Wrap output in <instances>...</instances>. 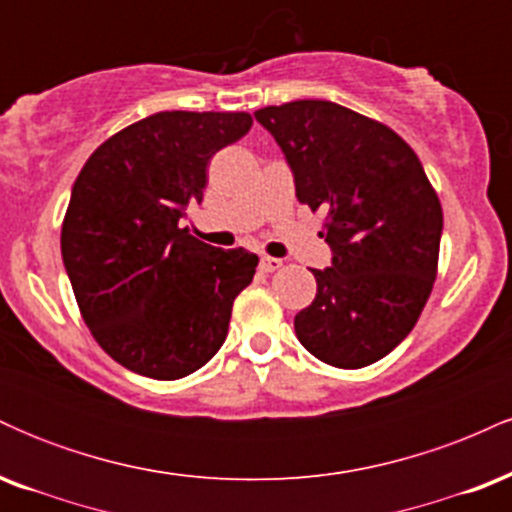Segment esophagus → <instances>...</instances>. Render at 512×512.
I'll list each match as a JSON object with an SVG mask.
<instances>
[{"label": "esophagus", "instance_id": "1", "mask_svg": "<svg viewBox=\"0 0 512 512\" xmlns=\"http://www.w3.org/2000/svg\"><path fill=\"white\" fill-rule=\"evenodd\" d=\"M281 264H284V262L276 260V257H262V260H260V269H262V272L269 274V272H276V269H279Z\"/></svg>", "mask_w": 512, "mask_h": 512}]
</instances>
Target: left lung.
Masks as SVG:
<instances>
[{
    "mask_svg": "<svg viewBox=\"0 0 512 512\" xmlns=\"http://www.w3.org/2000/svg\"><path fill=\"white\" fill-rule=\"evenodd\" d=\"M284 149L296 197L325 214L332 267L293 320L322 363L363 368L414 330L438 274L443 209L414 149L383 122L330 101L257 110Z\"/></svg>",
    "mask_w": 512,
    "mask_h": 512,
    "instance_id": "obj_1",
    "label": "left lung"
}]
</instances>
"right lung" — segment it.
I'll use <instances>...</instances> for the list:
<instances>
[{
    "label": "right lung",
    "instance_id": "add662e5",
    "mask_svg": "<svg viewBox=\"0 0 512 512\" xmlns=\"http://www.w3.org/2000/svg\"><path fill=\"white\" fill-rule=\"evenodd\" d=\"M250 127V113L149 115L105 139L74 182L64 267L93 339L132 373L185 378L226 342L260 257L211 248L182 219L202 202L211 156Z\"/></svg>",
    "mask_w": 512,
    "mask_h": 512
}]
</instances>
